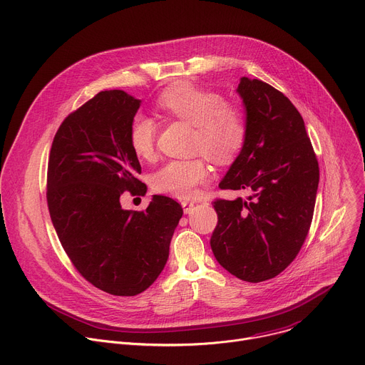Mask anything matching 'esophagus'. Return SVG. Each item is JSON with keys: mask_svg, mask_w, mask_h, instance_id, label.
I'll return each mask as SVG.
<instances>
[{"mask_svg": "<svg viewBox=\"0 0 365 365\" xmlns=\"http://www.w3.org/2000/svg\"><path fill=\"white\" fill-rule=\"evenodd\" d=\"M182 207H183V212L185 214H192L193 207H195V203L193 202H182Z\"/></svg>", "mask_w": 365, "mask_h": 365, "instance_id": "obj_1", "label": "esophagus"}]
</instances>
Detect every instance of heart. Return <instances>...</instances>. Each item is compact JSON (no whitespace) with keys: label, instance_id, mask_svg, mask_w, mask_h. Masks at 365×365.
Returning <instances> with one entry per match:
<instances>
[{"label":"heart","instance_id":"heart-1","mask_svg":"<svg viewBox=\"0 0 365 365\" xmlns=\"http://www.w3.org/2000/svg\"><path fill=\"white\" fill-rule=\"evenodd\" d=\"M159 107L165 113L196 127L193 148L212 162L224 165L240 153L247 137V124L242 111L227 103L225 98L214 91L182 82L168 88L159 96ZM158 125L144 114L134 115L130 124L128 140L140 159L154 154ZM205 160H172L153 175L155 192L176 199H192L199 185L206 182Z\"/></svg>","mask_w":365,"mask_h":365}]
</instances>
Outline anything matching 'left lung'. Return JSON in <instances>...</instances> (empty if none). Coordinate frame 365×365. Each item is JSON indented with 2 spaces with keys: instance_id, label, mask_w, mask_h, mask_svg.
<instances>
[{
  "instance_id": "8db88e82",
  "label": "left lung",
  "mask_w": 365,
  "mask_h": 365,
  "mask_svg": "<svg viewBox=\"0 0 365 365\" xmlns=\"http://www.w3.org/2000/svg\"><path fill=\"white\" fill-rule=\"evenodd\" d=\"M237 92L247 137L220 187L250 196L214 202L218 225L211 248L227 272L258 283L280 274L300 251L314 217L319 166L287 96L245 76Z\"/></svg>"
}]
</instances>
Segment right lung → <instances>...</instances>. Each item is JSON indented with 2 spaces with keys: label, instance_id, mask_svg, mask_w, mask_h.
<instances>
[{
  "label": "right lung",
  "instance_id": "right-lung-1",
  "mask_svg": "<svg viewBox=\"0 0 365 365\" xmlns=\"http://www.w3.org/2000/svg\"><path fill=\"white\" fill-rule=\"evenodd\" d=\"M140 103L120 89L96 93L65 118L47 166V206L63 250L89 283L114 296H135L159 277L183 215L162 195L141 212L121 206L125 190H147L128 140Z\"/></svg>",
  "mask_w": 365,
  "mask_h": 365
}]
</instances>
